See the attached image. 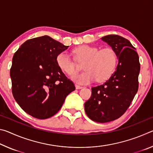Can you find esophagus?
Returning <instances> with one entry per match:
<instances>
[{"mask_svg":"<svg viewBox=\"0 0 153 153\" xmlns=\"http://www.w3.org/2000/svg\"><path fill=\"white\" fill-rule=\"evenodd\" d=\"M75 86H76V89H81V88H82V86H79V85H77V84L75 85Z\"/></svg>","mask_w":153,"mask_h":153,"instance_id":"esophagus-1","label":"esophagus"}]
</instances>
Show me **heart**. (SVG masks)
Segmentation results:
<instances>
[{
    "mask_svg": "<svg viewBox=\"0 0 153 153\" xmlns=\"http://www.w3.org/2000/svg\"><path fill=\"white\" fill-rule=\"evenodd\" d=\"M72 53L78 63H84L83 69L86 71L72 77V79L79 84H88L96 79L98 82H104L117 69L118 56L112 47L99 49L97 46L83 45L73 49ZM56 64L68 76H74L77 71L76 63L65 52L56 56Z\"/></svg>",
    "mask_w": 153,
    "mask_h": 153,
    "instance_id": "1",
    "label": "heart"
}]
</instances>
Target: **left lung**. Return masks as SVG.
Masks as SVG:
<instances>
[{
  "label": "left lung",
  "instance_id": "8db88e82",
  "mask_svg": "<svg viewBox=\"0 0 153 153\" xmlns=\"http://www.w3.org/2000/svg\"><path fill=\"white\" fill-rule=\"evenodd\" d=\"M102 40L117 52L119 62L109 79L92 88V95L84 108L90 120L106 123L117 120L126 112L138 89L140 70L138 53L128 40L118 35H108Z\"/></svg>",
  "mask_w": 153,
  "mask_h": 153
}]
</instances>
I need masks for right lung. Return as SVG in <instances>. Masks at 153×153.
Instances as JSON below:
<instances>
[{
  "instance_id": "right-lung-1",
  "label": "right lung",
  "mask_w": 153,
  "mask_h": 153,
  "mask_svg": "<svg viewBox=\"0 0 153 153\" xmlns=\"http://www.w3.org/2000/svg\"><path fill=\"white\" fill-rule=\"evenodd\" d=\"M68 47L43 36L25 41L14 54L10 70L13 95L32 117H51L76 89L56 64V56Z\"/></svg>"
}]
</instances>
